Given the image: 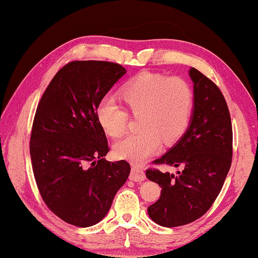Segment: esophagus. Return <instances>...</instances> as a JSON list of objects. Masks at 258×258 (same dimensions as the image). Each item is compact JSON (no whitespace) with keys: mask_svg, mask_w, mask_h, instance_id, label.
I'll return each mask as SVG.
<instances>
[{"mask_svg":"<svg viewBox=\"0 0 258 258\" xmlns=\"http://www.w3.org/2000/svg\"><path fill=\"white\" fill-rule=\"evenodd\" d=\"M129 178L131 181H136V182H141L145 179V172L144 170L139 167V166H131V173L129 175Z\"/></svg>","mask_w":258,"mask_h":258,"instance_id":"34e87169","label":"esophagus"}]
</instances>
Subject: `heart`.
Here are the masks:
<instances>
[{
    "instance_id": "1",
    "label": "heart",
    "mask_w": 258,
    "mask_h": 258,
    "mask_svg": "<svg viewBox=\"0 0 258 258\" xmlns=\"http://www.w3.org/2000/svg\"><path fill=\"white\" fill-rule=\"evenodd\" d=\"M119 99L132 116H139L136 134L117 142V158L142 162L157 152L162 143H173L188 129L194 110L190 84L181 76H165L143 72L122 85ZM97 120L111 138H119L127 130L129 115L111 98L100 100Z\"/></svg>"
}]
</instances>
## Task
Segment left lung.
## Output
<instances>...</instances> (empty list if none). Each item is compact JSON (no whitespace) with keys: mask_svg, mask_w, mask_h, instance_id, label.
<instances>
[{"mask_svg":"<svg viewBox=\"0 0 258 258\" xmlns=\"http://www.w3.org/2000/svg\"><path fill=\"white\" fill-rule=\"evenodd\" d=\"M194 110L188 129L177 143L153 161L182 167L177 174L147 169L146 177L161 187L160 198L147 208L152 220L176 227L198 220L213 205L231 166L232 127L220 88L191 68Z\"/></svg>","mask_w":258,"mask_h":258,"instance_id":"1","label":"left lung"}]
</instances>
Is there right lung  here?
Masks as SVG:
<instances>
[{
	"label": "right lung",
	"instance_id": "obj_1",
	"mask_svg": "<svg viewBox=\"0 0 258 258\" xmlns=\"http://www.w3.org/2000/svg\"><path fill=\"white\" fill-rule=\"evenodd\" d=\"M126 73L107 61H72L57 72L37 105L30 155L38 191L62 221L89 227L110 210L130 165L107 161L110 151L96 108Z\"/></svg>",
	"mask_w": 258,
	"mask_h": 258
}]
</instances>
